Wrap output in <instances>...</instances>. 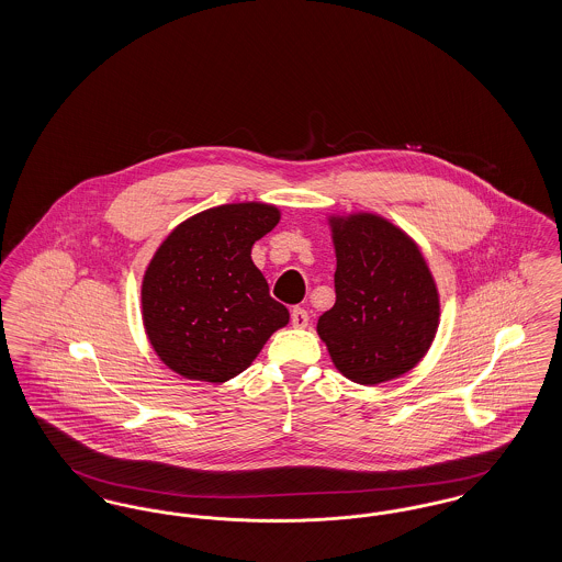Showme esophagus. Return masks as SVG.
I'll use <instances>...</instances> for the list:
<instances>
[{
	"instance_id": "34e87169",
	"label": "esophagus",
	"mask_w": 562,
	"mask_h": 562,
	"mask_svg": "<svg viewBox=\"0 0 562 562\" xmlns=\"http://www.w3.org/2000/svg\"><path fill=\"white\" fill-rule=\"evenodd\" d=\"M291 322H293V326H296V328H305V326H307V322H310V314H307V310H303V307H293V310H291Z\"/></svg>"
}]
</instances>
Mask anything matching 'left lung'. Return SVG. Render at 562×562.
Listing matches in <instances>:
<instances>
[{
  "instance_id": "8db88e82",
  "label": "left lung",
  "mask_w": 562,
  "mask_h": 562,
  "mask_svg": "<svg viewBox=\"0 0 562 562\" xmlns=\"http://www.w3.org/2000/svg\"><path fill=\"white\" fill-rule=\"evenodd\" d=\"M335 305L318 321L328 353L351 381L408 373L428 351L440 301L419 246L376 214L330 216Z\"/></svg>"
}]
</instances>
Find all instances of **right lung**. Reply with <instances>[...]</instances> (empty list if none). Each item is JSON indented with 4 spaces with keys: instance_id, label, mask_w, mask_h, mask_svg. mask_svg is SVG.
Masks as SVG:
<instances>
[{
    "instance_id": "right-lung-1",
    "label": "right lung",
    "mask_w": 562,
    "mask_h": 562,
    "mask_svg": "<svg viewBox=\"0 0 562 562\" xmlns=\"http://www.w3.org/2000/svg\"><path fill=\"white\" fill-rule=\"evenodd\" d=\"M280 221L269 204L209 209L161 241L143 278V324L161 362L195 381L223 383L250 367L269 337L289 324L252 244Z\"/></svg>"
}]
</instances>
